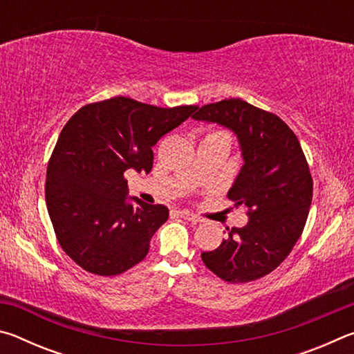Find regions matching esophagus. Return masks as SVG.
<instances>
[{
	"label": "esophagus",
	"instance_id": "esophagus-1",
	"mask_svg": "<svg viewBox=\"0 0 354 354\" xmlns=\"http://www.w3.org/2000/svg\"><path fill=\"white\" fill-rule=\"evenodd\" d=\"M179 215H181V217H183L184 220L190 221V223H201V221H203L200 217H196V215L190 214V212H187V211H181V212H179Z\"/></svg>",
	"mask_w": 354,
	"mask_h": 354
}]
</instances>
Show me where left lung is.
Segmentation results:
<instances>
[{"instance_id":"1","label":"left lung","mask_w":354,"mask_h":354,"mask_svg":"<svg viewBox=\"0 0 354 354\" xmlns=\"http://www.w3.org/2000/svg\"><path fill=\"white\" fill-rule=\"evenodd\" d=\"M192 118L237 136L243 165L227 198L248 215L247 225L227 230L220 247L201 259L227 283L259 279L289 256L306 225L313 178L301 145L278 115L241 98L203 106Z\"/></svg>"}]
</instances>
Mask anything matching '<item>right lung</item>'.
<instances>
[{"label": "right lung", "mask_w": 354, "mask_h": 354, "mask_svg": "<svg viewBox=\"0 0 354 354\" xmlns=\"http://www.w3.org/2000/svg\"><path fill=\"white\" fill-rule=\"evenodd\" d=\"M195 109L115 97L82 106L65 124L48 162L45 198L59 245L84 270L113 277L145 259L169 209L128 198L124 171H151V147Z\"/></svg>", "instance_id": "1"}]
</instances>
